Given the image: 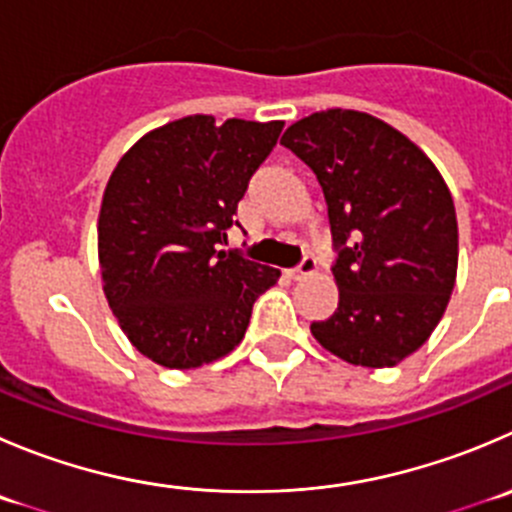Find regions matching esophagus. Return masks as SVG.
I'll list each match as a JSON object with an SVG mask.
<instances>
[{
  "mask_svg": "<svg viewBox=\"0 0 512 512\" xmlns=\"http://www.w3.org/2000/svg\"><path fill=\"white\" fill-rule=\"evenodd\" d=\"M312 272H317V260L312 255H305V257H302L300 265H297L295 270H290V277H292V280H300V277L312 275Z\"/></svg>",
  "mask_w": 512,
  "mask_h": 512,
  "instance_id": "34e87169",
  "label": "esophagus"
}]
</instances>
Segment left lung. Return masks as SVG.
<instances>
[{
  "mask_svg": "<svg viewBox=\"0 0 512 512\" xmlns=\"http://www.w3.org/2000/svg\"><path fill=\"white\" fill-rule=\"evenodd\" d=\"M280 145L322 187L340 300L310 330L350 365L393 367L438 327L458 275V220L438 167L372 114L325 109Z\"/></svg>",
  "mask_w": 512,
  "mask_h": 512,
  "instance_id": "1",
  "label": "left lung"
}]
</instances>
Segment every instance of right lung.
Returning <instances> with one entry per match:
<instances>
[{"mask_svg": "<svg viewBox=\"0 0 512 512\" xmlns=\"http://www.w3.org/2000/svg\"><path fill=\"white\" fill-rule=\"evenodd\" d=\"M285 122L190 114L117 162L97 222L104 295L152 362L190 370L235 350L280 270L217 250Z\"/></svg>", "mask_w": 512, "mask_h": 512, "instance_id": "1", "label": "right lung"}]
</instances>
